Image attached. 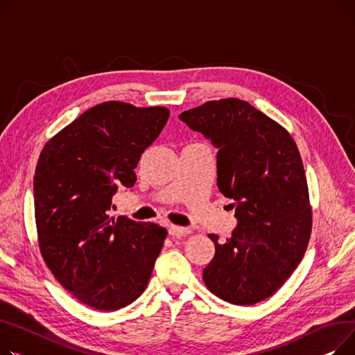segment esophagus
<instances>
[{
    "label": "esophagus",
    "instance_id": "34e87169",
    "mask_svg": "<svg viewBox=\"0 0 355 355\" xmlns=\"http://www.w3.org/2000/svg\"><path fill=\"white\" fill-rule=\"evenodd\" d=\"M191 234V229L189 227H183V226H176V225H172L169 226V235L172 236H186Z\"/></svg>",
    "mask_w": 355,
    "mask_h": 355
}]
</instances>
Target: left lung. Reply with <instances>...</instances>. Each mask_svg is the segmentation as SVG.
I'll return each mask as SVG.
<instances>
[{"label":"left lung","instance_id":"1","mask_svg":"<svg viewBox=\"0 0 355 355\" xmlns=\"http://www.w3.org/2000/svg\"><path fill=\"white\" fill-rule=\"evenodd\" d=\"M218 149V187L236 227L203 269L212 294L235 305L272 295L301 262L312 215L304 164L291 135L248 101L222 98L179 114Z\"/></svg>","mask_w":355,"mask_h":355}]
</instances>
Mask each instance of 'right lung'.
Segmentation results:
<instances>
[{
  "mask_svg": "<svg viewBox=\"0 0 355 355\" xmlns=\"http://www.w3.org/2000/svg\"><path fill=\"white\" fill-rule=\"evenodd\" d=\"M169 119L166 107L104 101L47 141L34 176L40 251L55 279L83 304L116 311L148 286L166 229L112 216L132 189L144 149Z\"/></svg>",
  "mask_w": 355,
  "mask_h": 355,
  "instance_id": "obj_1",
  "label": "right lung"
}]
</instances>
